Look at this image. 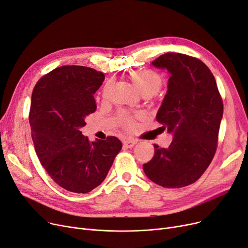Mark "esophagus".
Masks as SVG:
<instances>
[{
    "mask_svg": "<svg viewBox=\"0 0 248 248\" xmlns=\"http://www.w3.org/2000/svg\"><path fill=\"white\" fill-rule=\"evenodd\" d=\"M123 143H124V146H125L126 148H132L137 144V141L133 139H124Z\"/></svg>",
    "mask_w": 248,
    "mask_h": 248,
    "instance_id": "1",
    "label": "esophagus"
}]
</instances>
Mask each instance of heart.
Wrapping results in <instances>:
<instances>
[{
    "instance_id": "b5f03b06",
    "label": "heart",
    "mask_w": 248,
    "mask_h": 248,
    "mask_svg": "<svg viewBox=\"0 0 248 248\" xmlns=\"http://www.w3.org/2000/svg\"><path fill=\"white\" fill-rule=\"evenodd\" d=\"M130 79L133 81V83L136 85L137 89L144 94H150L151 96L157 93L161 86H162V78L160 75L154 71L151 70H142L137 71L130 75ZM111 83H107L102 91V97L107 98L108 96V92L110 89ZM138 116V114L133 115L128 112L122 111L117 115V122L122 126H124L125 130H133L135 127V118Z\"/></svg>"
}]
</instances>
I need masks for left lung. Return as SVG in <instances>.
Returning a JSON list of instances; mask_svg holds the SVG:
<instances>
[{
    "label": "left lung",
    "mask_w": 248,
    "mask_h": 248,
    "mask_svg": "<svg viewBox=\"0 0 248 248\" xmlns=\"http://www.w3.org/2000/svg\"><path fill=\"white\" fill-rule=\"evenodd\" d=\"M152 64L171 75L156 120L172 133L173 140L168 148L154 145V157L143 169L161 186L184 187L202 175L216 153L222 97L214 75L197 58L167 52Z\"/></svg>",
    "instance_id": "obj_1"
}]
</instances>
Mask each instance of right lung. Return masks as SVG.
Returning a JSON list of instances; mask_svg holds the SVG:
<instances>
[{"label": "right lung", "mask_w": 248, "mask_h": 248, "mask_svg": "<svg viewBox=\"0 0 248 248\" xmlns=\"http://www.w3.org/2000/svg\"><path fill=\"white\" fill-rule=\"evenodd\" d=\"M103 81L102 72L63 66L41 77L32 92L29 124L36 155L51 179L72 192L101 185L123 147L116 137L90 142L80 132L96 110L93 94Z\"/></svg>", "instance_id": "add662e5"}]
</instances>
